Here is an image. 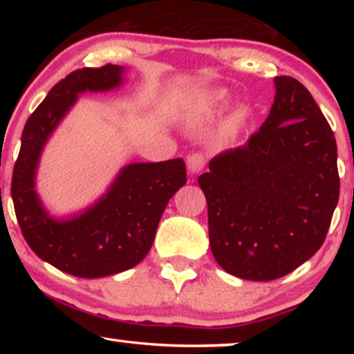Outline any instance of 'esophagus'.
Wrapping results in <instances>:
<instances>
[{"label": "esophagus", "instance_id": "obj_1", "mask_svg": "<svg viewBox=\"0 0 354 354\" xmlns=\"http://www.w3.org/2000/svg\"><path fill=\"white\" fill-rule=\"evenodd\" d=\"M206 165V156L203 153H194L187 158V169L192 175L200 173Z\"/></svg>", "mask_w": 354, "mask_h": 354}]
</instances>
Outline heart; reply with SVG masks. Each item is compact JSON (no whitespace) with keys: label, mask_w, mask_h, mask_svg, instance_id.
<instances>
[{"label":"heart","mask_w":354,"mask_h":354,"mask_svg":"<svg viewBox=\"0 0 354 354\" xmlns=\"http://www.w3.org/2000/svg\"><path fill=\"white\" fill-rule=\"evenodd\" d=\"M225 101H226L225 92L215 91V92L207 93L206 97L203 98L201 103L195 107L194 112L190 113L189 123L192 127H196V124L203 123L205 120L218 115L221 107L225 106ZM250 117H251V112L247 106H239L236 109H232L230 113H227L223 124H221L220 140L223 143H227V145H230V143H234L243 133V129L247 128Z\"/></svg>","instance_id":"b5f03b06"}]
</instances>
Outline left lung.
<instances>
[{
  "label": "left lung",
  "instance_id": "obj_1",
  "mask_svg": "<svg viewBox=\"0 0 354 354\" xmlns=\"http://www.w3.org/2000/svg\"><path fill=\"white\" fill-rule=\"evenodd\" d=\"M274 88L261 129L198 178L215 261L250 281L281 278L313 257L339 201L337 145L325 115L293 77L277 76Z\"/></svg>",
  "mask_w": 354,
  "mask_h": 354
}]
</instances>
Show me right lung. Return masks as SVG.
I'll return each mask as SVG.
<instances>
[{"instance_id":"obj_1","label":"right lung","mask_w":354,"mask_h":354,"mask_svg":"<svg viewBox=\"0 0 354 354\" xmlns=\"http://www.w3.org/2000/svg\"><path fill=\"white\" fill-rule=\"evenodd\" d=\"M124 67L107 64L70 73L28 118L12 175V200L23 237L41 261L77 278H103L136 267L151 248L167 203L187 181L181 158L124 165L104 195L84 211L56 218L35 190L46 142L86 92L123 84Z\"/></svg>"}]
</instances>
